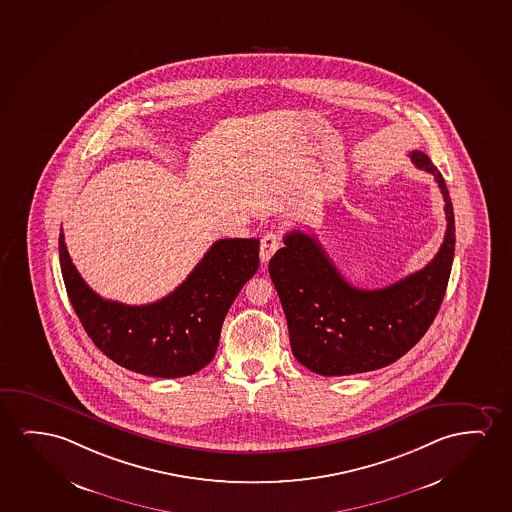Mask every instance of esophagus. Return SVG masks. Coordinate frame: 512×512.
<instances>
[{
	"label": "esophagus",
	"mask_w": 512,
	"mask_h": 512,
	"mask_svg": "<svg viewBox=\"0 0 512 512\" xmlns=\"http://www.w3.org/2000/svg\"><path fill=\"white\" fill-rule=\"evenodd\" d=\"M282 245V238L277 231H268L261 238L260 258L263 263H268L275 251Z\"/></svg>",
	"instance_id": "1"
}]
</instances>
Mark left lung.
<instances>
[{"mask_svg": "<svg viewBox=\"0 0 512 512\" xmlns=\"http://www.w3.org/2000/svg\"><path fill=\"white\" fill-rule=\"evenodd\" d=\"M444 196L446 237L428 265L382 289H358L340 275L316 238L284 237L268 263L296 360L319 375H351L388 367L418 344L446 295L454 258V214L444 177L425 152L412 151Z\"/></svg>", "mask_w": 512, "mask_h": 512, "instance_id": "obj_1", "label": "left lung"}]
</instances>
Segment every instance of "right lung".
Instances as JSON below:
<instances>
[{"label": "right lung", "mask_w": 512, "mask_h": 512, "mask_svg": "<svg viewBox=\"0 0 512 512\" xmlns=\"http://www.w3.org/2000/svg\"><path fill=\"white\" fill-rule=\"evenodd\" d=\"M59 263L73 310L94 346L131 372L175 379L196 374L214 358L231 303L260 267V240H217L179 288L147 305L96 295L70 260L63 230Z\"/></svg>", "instance_id": "right-lung-1"}]
</instances>
